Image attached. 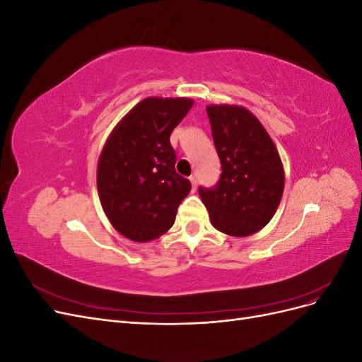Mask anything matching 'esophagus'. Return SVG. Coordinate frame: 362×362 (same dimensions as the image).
Masks as SVG:
<instances>
[{"label":"esophagus","instance_id":"1","mask_svg":"<svg viewBox=\"0 0 362 362\" xmlns=\"http://www.w3.org/2000/svg\"><path fill=\"white\" fill-rule=\"evenodd\" d=\"M190 181H192V185H193V190H194L196 187H198V178H196V177H194V175H193V177H190Z\"/></svg>","mask_w":362,"mask_h":362}]
</instances>
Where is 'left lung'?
Listing matches in <instances>:
<instances>
[{
	"mask_svg": "<svg viewBox=\"0 0 362 362\" xmlns=\"http://www.w3.org/2000/svg\"><path fill=\"white\" fill-rule=\"evenodd\" d=\"M213 141L222 173L199 196L221 233L246 237L264 228L281 202L284 169L259 120L238 105H208Z\"/></svg>",
	"mask_w": 362,
	"mask_h": 362,
	"instance_id": "obj_1",
	"label": "left lung"
}]
</instances>
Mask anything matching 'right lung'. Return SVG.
<instances>
[{
	"label": "right lung",
	"instance_id": "1",
	"mask_svg": "<svg viewBox=\"0 0 362 362\" xmlns=\"http://www.w3.org/2000/svg\"><path fill=\"white\" fill-rule=\"evenodd\" d=\"M189 98H146L113 129L98 163L96 184L107 217L134 242H149L173 225L192 190L175 170L170 133L190 112Z\"/></svg>",
	"mask_w": 362,
	"mask_h": 362
}]
</instances>
